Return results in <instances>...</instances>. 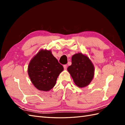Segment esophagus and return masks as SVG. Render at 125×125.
Masks as SVG:
<instances>
[{
    "label": "esophagus",
    "mask_w": 125,
    "mask_h": 125,
    "mask_svg": "<svg viewBox=\"0 0 125 125\" xmlns=\"http://www.w3.org/2000/svg\"><path fill=\"white\" fill-rule=\"evenodd\" d=\"M63 67H64V70H67V65H63Z\"/></svg>",
    "instance_id": "34e87169"
}]
</instances>
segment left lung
Wrapping results in <instances>:
<instances>
[{"mask_svg": "<svg viewBox=\"0 0 125 125\" xmlns=\"http://www.w3.org/2000/svg\"><path fill=\"white\" fill-rule=\"evenodd\" d=\"M72 64L67 69L74 83L78 87H86L91 83L94 75V67L87 55L78 52L71 58Z\"/></svg>", "mask_w": 125, "mask_h": 125, "instance_id": "8db88e82", "label": "left lung"}]
</instances>
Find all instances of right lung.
Instances as JSON below:
<instances>
[{"mask_svg":"<svg viewBox=\"0 0 125 125\" xmlns=\"http://www.w3.org/2000/svg\"><path fill=\"white\" fill-rule=\"evenodd\" d=\"M63 70L51 50L41 49L30 61L28 74L37 89L48 91L54 87L58 76Z\"/></svg>","mask_w":125,"mask_h":125,"instance_id":"obj_1","label":"right lung"}]
</instances>
